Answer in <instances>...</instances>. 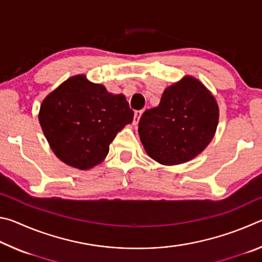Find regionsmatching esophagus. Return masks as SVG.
Returning <instances> with one entry per match:
<instances>
[{"mask_svg":"<svg viewBox=\"0 0 262 262\" xmlns=\"http://www.w3.org/2000/svg\"><path fill=\"white\" fill-rule=\"evenodd\" d=\"M142 113H143V111H142V110H140V111H135V113H134V120H133V125L136 126L137 123H139Z\"/></svg>","mask_w":262,"mask_h":262,"instance_id":"esophagus-1","label":"esophagus"}]
</instances>
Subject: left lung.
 Returning <instances> with one entry per match:
<instances>
[{
    "mask_svg": "<svg viewBox=\"0 0 262 262\" xmlns=\"http://www.w3.org/2000/svg\"><path fill=\"white\" fill-rule=\"evenodd\" d=\"M220 111L215 97L193 76L164 90L157 107L139 122L145 152L162 165H179L200 155L216 133Z\"/></svg>",
    "mask_w": 262,
    "mask_h": 262,
    "instance_id": "8db88e82",
    "label": "left lung"
}]
</instances>
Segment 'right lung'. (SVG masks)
<instances>
[{
    "label": "right lung",
    "instance_id": "1",
    "mask_svg": "<svg viewBox=\"0 0 262 262\" xmlns=\"http://www.w3.org/2000/svg\"><path fill=\"white\" fill-rule=\"evenodd\" d=\"M126 97L76 75L42 100L39 122L55 156L67 165L89 170L107 156L111 142L133 121Z\"/></svg>",
    "mask_w": 262,
    "mask_h": 262
}]
</instances>
